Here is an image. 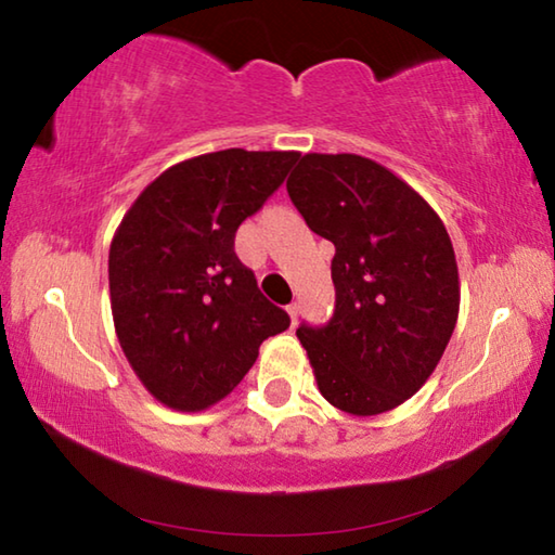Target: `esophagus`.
Wrapping results in <instances>:
<instances>
[{"mask_svg": "<svg viewBox=\"0 0 555 555\" xmlns=\"http://www.w3.org/2000/svg\"><path fill=\"white\" fill-rule=\"evenodd\" d=\"M286 311H288V315H291V323H296V321H298V304L286 306Z\"/></svg>", "mask_w": 555, "mask_h": 555, "instance_id": "esophagus-1", "label": "esophagus"}]
</instances>
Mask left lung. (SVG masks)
I'll list each match as a JSON object with an SVG mask.
<instances>
[{"label": "left lung", "mask_w": 555, "mask_h": 555, "mask_svg": "<svg viewBox=\"0 0 555 555\" xmlns=\"http://www.w3.org/2000/svg\"><path fill=\"white\" fill-rule=\"evenodd\" d=\"M286 191L335 244V311L296 331L335 409L377 416L434 374L457 323L455 251L436 210L389 168L357 154H306Z\"/></svg>", "instance_id": "obj_1"}]
</instances>
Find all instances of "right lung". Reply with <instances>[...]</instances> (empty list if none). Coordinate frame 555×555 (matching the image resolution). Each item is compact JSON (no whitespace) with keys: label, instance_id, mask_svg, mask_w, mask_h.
I'll return each instance as SVG.
<instances>
[{"label":"right lung","instance_id":"obj_1","mask_svg":"<svg viewBox=\"0 0 555 555\" xmlns=\"http://www.w3.org/2000/svg\"><path fill=\"white\" fill-rule=\"evenodd\" d=\"M298 152L188 158L149 183L109 247V300L131 370L176 411H203L237 387L259 345L291 318L261 296L234 232L284 183Z\"/></svg>","mask_w":555,"mask_h":555}]
</instances>
